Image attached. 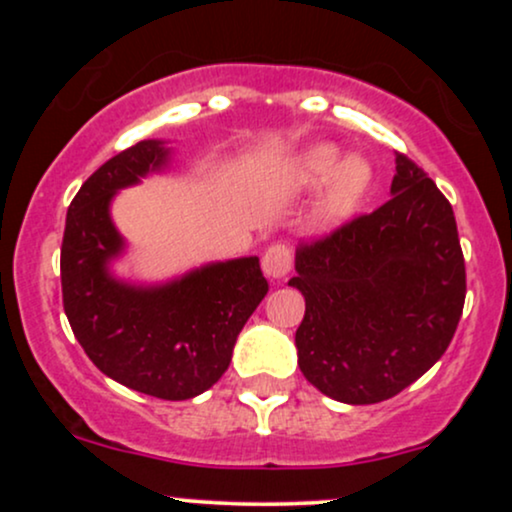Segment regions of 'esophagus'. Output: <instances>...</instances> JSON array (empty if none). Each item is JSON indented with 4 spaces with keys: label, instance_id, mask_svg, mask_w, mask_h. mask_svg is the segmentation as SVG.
<instances>
[{
    "label": "esophagus",
    "instance_id": "obj_1",
    "mask_svg": "<svg viewBox=\"0 0 512 512\" xmlns=\"http://www.w3.org/2000/svg\"><path fill=\"white\" fill-rule=\"evenodd\" d=\"M291 267H293V255H291L289 245L274 243L264 250L262 269L269 279H281V276H286L291 272Z\"/></svg>",
    "mask_w": 512,
    "mask_h": 512
}]
</instances>
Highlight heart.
Returning <instances> with one entry per match:
<instances>
[{
	"mask_svg": "<svg viewBox=\"0 0 512 512\" xmlns=\"http://www.w3.org/2000/svg\"><path fill=\"white\" fill-rule=\"evenodd\" d=\"M293 178L298 185L313 187L327 180L325 192L317 199L313 221L317 226H337L356 211L370 187V166L361 156L339 158L337 146L322 144L298 158Z\"/></svg>",
	"mask_w": 512,
	"mask_h": 512,
	"instance_id": "heart-1",
	"label": "heart"
}]
</instances>
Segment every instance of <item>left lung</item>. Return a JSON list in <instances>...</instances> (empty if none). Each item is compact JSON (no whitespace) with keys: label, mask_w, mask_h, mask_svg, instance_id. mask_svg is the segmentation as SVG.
<instances>
[{"label":"left lung","mask_w":512,"mask_h":512,"mask_svg":"<svg viewBox=\"0 0 512 512\" xmlns=\"http://www.w3.org/2000/svg\"><path fill=\"white\" fill-rule=\"evenodd\" d=\"M392 197L296 248L305 317L298 366L322 395L375 404L399 395L445 354L467 274L450 202L395 151Z\"/></svg>","instance_id":"1"}]
</instances>
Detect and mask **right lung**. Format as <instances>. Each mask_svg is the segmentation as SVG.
<instances>
[{"mask_svg":"<svg viewBox=\"0 0 512 512\" xmlns=\"http://www.w3.org/2000/svg\"><path fill=\"white\" fill-rule=\"evenodd\" d=\"M166 154L161 142H139L81 185L67 211L60 276L64 313L96 368L144 395L178 402L202 395L226 373L233 344L269 284L257 257L209 264L158 289H134L105 272L122 248L110 199Z\"/></svg>","mask_w":512,"mask_h":512,"instance_id":"add662e5","label":"right lung"}]
</instances>
